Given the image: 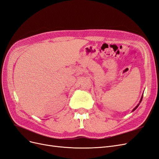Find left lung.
Returning <instances> with one entry per match:
<instances>
[{
	"label": "left lung",
	"instance_id": "obj_1",
	"mask_svg": "<svg viewBox=\"0 0 159 159\" xmlns=\"http://www.w3.org/2000/svg\"><path fill=\"white\" fill-rule=\"evenodd\" d=\"M143 95L141 96V99H140V102H139V104H138V105H137V106H136L135 107H134V109H133V111H134V110H135V109H137V107H139V104H140V103L141 102V101H142V99H143Z\"/></svg>",
	"mask_w": 159,
	"mask_h": 159
}]
</instances>
